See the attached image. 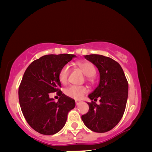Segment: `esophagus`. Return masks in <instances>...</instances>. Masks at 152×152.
<instances>
[{
  "label": "esophagus",
  "mask_w": 152,
  "mask_h": 152,
  "mask_svg": "<svg viewBox=\"0 0 152 152\" xmlns=\"http://www.w3.org/2000/svg\"><path fill=\"white\" fill-rule=\"evenodd\" d=\"M75 102H76V106H78V105L81 103V101H75Z\"/></svg>",
  "instance_id": "34e87169"
}]
</instances>
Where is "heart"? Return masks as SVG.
Here are the masks:
<instances>
[{
	"label": "heart",
	"instance_id": "obj_1",
	"mask_svg": "<svg viewBox=\"0 0 152 152\" xmlns=\"http://www.w3.org/2000/svg\"><path fill=\"white\" fill-rule=\"evenodd\" d=\"M76 66L86 76L90 77V78H92V76L94 75L96 72L93 64L88 61H78L76 64ZM70 71V69L68 65L64 66L59 71L58 78L62 84L68 83ZM87 92H88V89L86 86L72 85L66 89L65 94L67 96L78 100L80 99Z\"/></svg>",
	"mask_w": 152,
	"mask_h": 152
}]
</instances>
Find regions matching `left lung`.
Here are the masks:
<instances>
[{
	"label": "left lung",
	"instance_id": "left-lung-1",
	"mask_svg": "<svg viewBox=\"0 0 152 152\" xmlns=\"http://www.w3.org/2000/svg\"><path fill=\"white\" fill-rule=\"evenodd\" d=\"M97 67L100 73L99 84L88 95L94 101L100 99V105L87 102L88 112L82 120L92 132L104 133L111 130L124 114L128 96V82L119 64L110 58L98 54L84 56Z\"/></svg>",
	"mask_w": 152,
	"mask_h": 152
}]
</instances>
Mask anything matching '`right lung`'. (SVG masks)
I'll return each mask as SVG.
<instances>
[{"label": "right lung", "instance_id": "1", "mask_svg": "<svg viewBox=\"0 0 152 152\" xmlns=\"http://www.w3.org/2000/svg\"><path fill=\"white\" fill-rule=\"evenodd\" d=\"M76 56L45 55L35 60L25 70L19 87V100L23 115L31 127L43 135H53L65 125L68 112L75 101L62 94L58 73ZM59 96L57 103L50 99L51 92Z\"/></svg>", "mask_w": 152, "mask_h": 152}]
</instances>
